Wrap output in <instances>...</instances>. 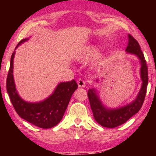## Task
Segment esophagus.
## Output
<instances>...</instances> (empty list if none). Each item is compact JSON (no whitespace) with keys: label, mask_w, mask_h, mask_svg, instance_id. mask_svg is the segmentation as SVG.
<instances>
[{"label":"esophagus","mask_w":156,"mask_h":156,"mask_svg":"<svg viewBox=\"0 0 156 156\" xmlns=\"http://www.w3.org/2000/svg\"><path fill=\"white\" fill-rule=\"evenodd\" d=\"M77 84H78L79 87H84L86 86V83H85L84 81L82 80H79L77 82Z\"/></svg>","instance_id":"1"}]
</instances>
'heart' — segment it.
Instances as JSON below:
<instances>
[{
	"label": "heart",
	"mask_w": 156,
	"mask_h": 156,
	"mask_svg": "<svg viewBox=\"0 0 156 156\" xmlns=\"http://www.w3.org/2000/svg\"><path fill=\"white\" fill-rule=\"evenodd\" d=\"M99 51V47L95 45V44H91V45L87 46L78 52V54L76 55V59L80 62H86L91 60V59L94 58L97 56L95 59L96 65H103L107 60V55L101 53V54L97 55Z\"/></svg>",
	"instance_id": "b5f03b06"
}]
</instances>
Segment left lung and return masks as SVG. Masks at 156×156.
Instances as JSON below:
<instances>
[{"mask_svg":"<svg viewBox=\"0 0 156 156\" xmlns=\"http://www.w3.org/2000/svg\"><path fill=\"white\" fill-rule=\"evenodd\" d=\"M126 52L127 54L136 55L140 64V76L142 84L136 99L126 105L119 108H108L103 104L97 89L92 87L89 89L87 93L94 118L99 124L104 127L115 128L126 122L140 109L146 97L148 82V67L139 44L131 35H129V43ZM96 81L98 82V79Z\"/></svg>","mask_w":156,"mask_h":156,"instance_id":"left-lung-1","label":"left lung"}]
</instances>
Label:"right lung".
<instances>
[{
    "mask_svg": "<svg viewBox=\"0 0 156 156\" xmlns=\"http://www.w3.org/2000/svg\"><path fill=\"white\" fill-rule=\"evenodd\" d=\"M28 40L29 37L21 40L15 50L19 45ZM15 53L16 52L14 51L10 58V69L6 81L7 92L15 110L21 118L36 126L42 129L54 127L62 119L70 99L74 91L77 89V84L74 80L70 82H60L57 84L52 94L43 101L39 102L25 101L19 95L15 84L13 76Z\"/></svg>",
    "mask_w": 156,
    "mask_h": 156,
    "instance_id": "right-lung-1",
    "label": "right lung"
}]
</instances>
